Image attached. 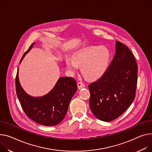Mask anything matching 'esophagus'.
Wrapping results in <instances>:
<instances>
[{
	"label": "esophagus",
	"instance_id": "obj_1",
	"mask_svg": "<svg viewBox=\"0 0 152 152\" xmlns=\"http://www.w3.org/2000/svg\"><path fill=\"white\" fill-rule=\"evenodd\" d=\"M86 87L85 84H84V83H81V82H79V83H77V87H78L79 89L83 88H84V87Z\"/></svg>",
	"mask_w": 152,
	"mask_h": 152
}]
</instances>
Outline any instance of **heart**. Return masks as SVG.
I'll use <instances>...</instances> for the list:
<instances>
[{"label":"heart","instance_id":"b5f03b06","mask_svg":"<svg viewBox=\"0 0 152 152\" xmlns=\"http://www.w3.org/2000/svg\"><path fill=\"white\" fill-rule=\"evenodd\" d=\"M110 60V53L106 47L94 46L76 53L73 57H66L65 65L72 72L81 66V72L86 78L96 80L106 73Z\"/></svg>","mask_w":152,"mask_h":152}]
</instances>
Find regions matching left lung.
Masks as SVG:
<instances>
[{"label": "left lung", "instance_id": "8db88e82", "mask_svg": "<svg viewBox=\"0 0 152 152\" xmlns=\"http://www.w3.org/2000/svg\"><path fill=\"white\" fill-rule=\"evenodd\" d=\"M115 54L106 73L88 86L90 108L98 119L110 122L122 115L136 96L137 65L129 49L116 41Z\"/></svg>", "mask_w": 152, "mask_h": 152}]
</instances>
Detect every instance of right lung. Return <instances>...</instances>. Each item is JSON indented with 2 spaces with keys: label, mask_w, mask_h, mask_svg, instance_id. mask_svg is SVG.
<instances>
[{
  "label": "right lung",
  "mask_w": 152,
  "mask_h": 152,
  "mask_svg": "<svg viewBox=\"0 0 152 152\" xmlns=\"http://www.w3.org/2000/svg\"><path fill=\"white\" fill-rule=\"evenodd\" d=\"M34 44L32 43L24 54L20 64ZM18 70L16 76V91L26 115L44 126H55L61 122L66 115L70 101L77 88L75 79L72 77H60L48 94L43 96L34 97L28 95L21 86Z\"/></svg>",
  "instance_id": "add662e5"
}]
</instances>
